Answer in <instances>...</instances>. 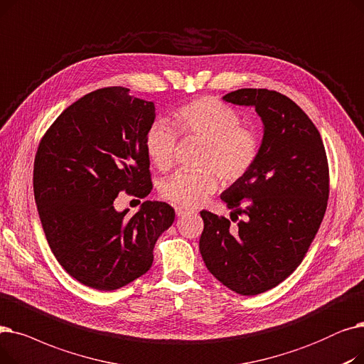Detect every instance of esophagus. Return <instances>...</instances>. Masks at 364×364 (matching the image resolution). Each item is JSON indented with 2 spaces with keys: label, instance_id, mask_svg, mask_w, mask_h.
I'll use <instances>...</instances> for the list:
<instances>
[{
  "label": "esophagus",
  "instance_id": "1",
  "mask_svg": "<svg viewBox=\"0 0 364 364\" xmlns=\"http://www.w3.org/2000/svg\"><path fill=\"white\" fill-rule=\"evenodd\" d=\"M175 212H176L178 216H183V215L189 213V210H186V209H183V207H179V205L175 207Z\"/></svg>",
  "mask_w": 364,
  "mask_h": 364
}]
</instances>
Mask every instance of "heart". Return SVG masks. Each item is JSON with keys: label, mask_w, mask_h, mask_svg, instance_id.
Returning a JSON list of instances; mask_svg holds the SVG:
<instances>
[{"label": "heart", "mask_w": 364, "mask_h": 364, "mask_svg": "<svg viewBox=\"0 0 364 364\" xmlns=\"http://www.w3.org/2000/svg\"><path fill=\"white\" fill-rule=\"evenodd\" d=\"M173 121L157 119L145 134V151L151 163L167 170L175 160L179 134L203 142L198 170H179L161 183V196L179 207H196L215 193L219 179L234 183L245 178L257 160L261 142L255 130L241 126L240 115L219 99L204 96L181 105Z\"/></svg>", "instance_id": "heart-1"}]
</instances>
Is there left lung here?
<instances>
[{"mask_svg":"<svg viewBox=\"0 0 364 364\" xmlns=\"http://www.w3.org/2000/svg\"><path fill=\"white\" fill-rule=\"evenodd\" d=\"M225 102L253 107L264 123L257 160L220 198L238 228L203 210V261L216 279L245 296L284 282L320 228L328 198V164L313 121L287 96L267 89H240Z\"/></svg>","mask_w":364,"mask_h":364,"instance_id":"obj_1","label":"left lung"}]
</instances>
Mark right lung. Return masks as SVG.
<instances>
[{
	"instance_id": "1",
	"label": "right lung",
	"mask_w": 364,
	"mask_h": 364,
	"mask_svg": "<svg viewBox=\"0 0 364 364\" xmlns=\"http://www.w3.org/2000/svg\"><path fill=\"white\" fill-rule=\"evenodd\" d=\"M126 87H105L68 107L43 136L33 161V196L48 246L80 283L115 290L152 265L154 246L171 227L167 203L144 201L127 218L121 191L145 198L152 189L145 134L152 102Z\"/></svg>"
}]
</instances>
